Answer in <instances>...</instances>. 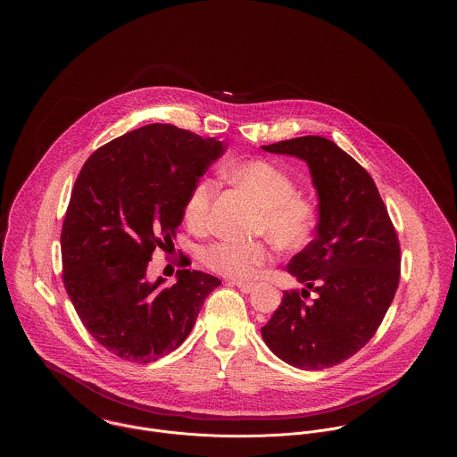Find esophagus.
I'll return each mask as SVG.
<instances>
[{
  "instance_id": "34e87169",
  "label": "esophagus",
  "mask_w": 457,
  "mask_h": 457,
  "mask_svg": "<svg viewBox=\"0 0 457 457\" xmlns=\"http://www.w3.org/2000/svg\"><path fill=\"white\" fill-rule=\"evenodd\" d=\"M233 286H237L238 287L239 291L241 293H252L253 291V284H248V283H231Z\"/></svg>"
}]
</instances>
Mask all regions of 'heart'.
Returning a JSON list of instances; mask_svg holds the SVG:
<instances>
[{
  "mask_svg": "<svg viewBox=\"0 0 457 457\" xmlns=\"http://www.w3.org/2000/svg\"><path fill=\"white\" fill-rule=\"evenodd\" d=\"M226 174L261 202L257 233L267 235L284 250H298L310 241L317 226V204L312 196L295 192L291 174L265 159L243 161ZM216 192L218 183L209 178L190 190L185 202L190 228L200 231L209 226ZM270 261L272 250L263 241H216L202 252V262L211 270L235 281H252Z\"/></svg>",
  "mask_w": 457,
  "mask_h": 457,
  "instance_id": "b5f03b06",
  "label": "heart"
}]
</instances>
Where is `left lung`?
Listing matches in <instances>:
<instances>
[{
	"mask_svg": "<svg viewBox=\"0 0 457 457\" xmlns=\"http://www.w3.org/2000/svg\"><path fill=\"white\" fill-rule=\"evenodd\" d=\"M262 149L304 161L319 195L317 237L287 263L302 295L284 293L262 337L296 369H328L382 324L399 284V239L371 176L332 140L306 135ZM308 288L318 293L312 304L303 302Z\"/></svg>",
	"mask_w": 457,
	"mask_h": 457,
	"instance_id": "left-lung-1",
	"label": "left lung"
}]
</instances>
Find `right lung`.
Here are the masks:
<instances>
[{"label": "right lung", "mask_w": 457, "mask_h": 457, "mask_svg": "<svg viewBox=\"0 0 457 457\" xmlns=\"http://www.w3.org/2000/svg\"><path fill=\"white\" fill-rule=\"evenodd\" d=\"M224 153L216 138L153 123L99 147L75 181L62 229L66 293L109 353L151 363L192 332L218 278L190 269L171 287L145 279L153 252L173 245L185 202Z\"/></svg>", "instance_id": "1"}]
</instances>
